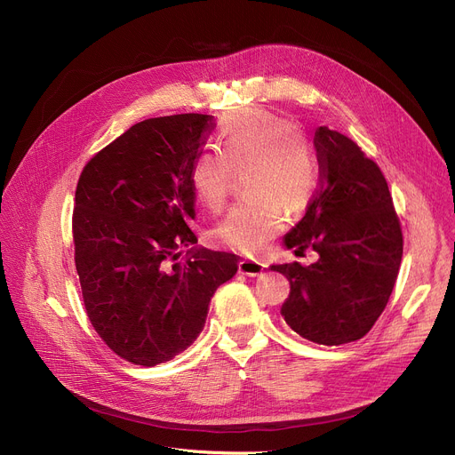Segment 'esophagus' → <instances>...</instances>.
I'll return each mask as SVG.
<instances>
[{"label": "esophagus", "mask_w": 455, "mask_h": 455, "mask_svg": "<svg viewBox=\"0 0 455 455\" xmlns=\"http://www.w3.org/2000/svg\"><path fill=\"white\" fill-rule=\"evenodd\" d=\"M237 269H240L242 275L256 276V275H259L261 271L266 269V264H261V261H258V259L243 258V259H240V264H237Z\"/></svg>", "instance_id": "34e87169"}]
</instances>
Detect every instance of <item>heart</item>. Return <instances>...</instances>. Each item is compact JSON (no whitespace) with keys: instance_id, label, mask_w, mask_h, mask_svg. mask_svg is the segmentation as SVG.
Instances as JSON below:
<instances>
[{"instance_id":"heart-1","label":"heart","mask_w":455,"mask_h":455,"mask_svg":"<svg viewBox=\"0 0 455 455\" xmlns=\"http://www.w3.org/2000/svg\"><path fill=\"white\" fill-rule=\"evenodd\" d=\"M293 125L273 112L243 108L220 125V149H204L191 165L189 182L208 212H221L234 173H245L252 199L235 204L215 227L218 242L243 254L264 252L282 230L285 211L297 213L314 196V153L295 136Z\"/></svg>"}]
</instances>
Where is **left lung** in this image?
Instances as JSON below:
<instances>
[{"instance_id":"8db88e82","label":"left lung","mask_w":455,"mask_h":455,"mask_svg":"<svg viewBox=\"0 0 455 455\" xmlns=\"http://www.w3.org/2000/svg\"><path fill=\"white\" fill-rule=\"evenodd\" d=\"M319 186L285 247L312 266H273L290 280L283 321L299 336L336 347L362 339L384 312L398 276L403 237L387 180L348 136L315 131Z\"/></svg>"}]
</instances>
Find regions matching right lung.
I'll return each instance as SVG.
<instances>
[{
  "mask_svg": "<svg viewBox=\"0 0 455 455\" xmlns=\"http://www.w3.org/2000/svg\"><path fill=\"white\" fill-rule=\"evenodd\" d=\"M215 119L151 117L95 153L76 189L71 232L86 315L125 362L155 367L201 333L215 290L237 256L197 243L191 165Z\"/></svg>",
  "mask_w": 455,
  "mask_h": 455,
  "instance_id": "obj_1",
  "label": "right lung"
}]
</instances>
